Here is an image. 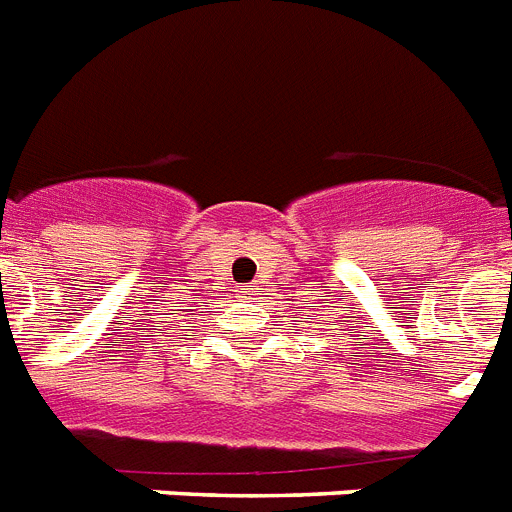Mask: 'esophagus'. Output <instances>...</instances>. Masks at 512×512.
<instances>
[{"label": "esophagus", "instance_id": "1", "mask_svg": "<svg viewBox=\"0 0 512 512\" xmlns=\"http://www.w3.org/2000/svg\"><path fill=\"white\" fill-rule=\"evenodd\" d=\"M243 298H248V301H256V298H259V285L243 287Z\"/></svg>", "mask_w": 512, "mask_h": 512}]
</instances>
